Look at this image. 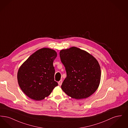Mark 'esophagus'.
<instances>
[{
	"label": "esophagus",
	"instance_id": "obj_1",
	"mask_svg": "<svg viewBox=\"0 0 128 128\" xmlns=\"http://www.w3.org/2000/svg\"><path fill=\"white\" fill-rule=\"evenodd\" d=\"M62 80H60L58 82V84L59 85H61L62 84Z\"/></svg>",
	"mask_w": 128,
	"mask_h": 128
}]
</instances>
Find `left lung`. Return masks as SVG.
Masks as SVG:
<instances>
[{
    "label": "left lung",
    "mask_w": 128,
    "mask_h": 128,
    "mask_svg": "<svg viewBox=\"0 0 128 128\" xmlns=\"http://www.w3.org/2000/svg\"><path fill=\"white\" fill-rule=\"evenodd\" d=\"M60 56L67 73L61 89L68 96L81 99L96 91L101 72L98 60L92 56L76 47L62 50Z\"/></svg>",
    "instance_id": "left-lung-1"
}]
</instances>
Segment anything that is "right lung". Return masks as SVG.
<instances>
[{
    "label": "right lung",
    "mask_w": 128,
    "mask_h": 128,
    "mask_svg": "<svg viewBox=\"0 0 128 128\" xmlns=\"http://www.w3.org/2000/svg\"><path fill=\"white\" fill-rule=\"evenodd\" d=\"M57 56L55 50L43 48L30 56L18 69V85L31 99L40 101L48 96L58 85L54 80L53 61Z\"/></svg>",
    "instance_id": "obj_1"
}]
</instances>
